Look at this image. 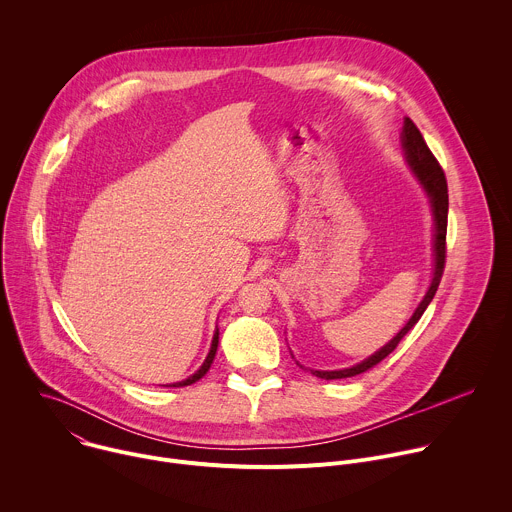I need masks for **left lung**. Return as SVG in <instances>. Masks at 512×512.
Wrapping results in <instances>:
<instances>
[{
    "mask_svg": "<svg viewBox=\"0 0 512 512\" xmlns=\"http://www.w3.org/2000/svg\"><path fill=\"white\" fill-rule=\"evenodd\" d=\"M403 148L407 154V162L413 168V172L417 174L419 182L423 184L425 192L431 198V206H433V216H435V271H433V279L431 285L427 289V294L423 298V302L419 304V308L415 310V314L411 316V320L407 322V326L387 344L383 346L377 354H373L371 358L362 360L360 364L352 369H344V371H312L314 377L318 379H346V377H354L360 373H367L381 360H385L397 346L399 342L405 338V334L419 322V318L423 316L425 308L429 306V302L433 300L437 287H440L442 275H444V267H446V233H448V180L446 174L440 166V162L435 160V156L431 154V150L427 148V143L421 135V131L417 129V125L405 117L403 123Z\"/></svg>",
    "mask_w": 512,
    "mask_h": 512,
    "instance_id": "left-lung-1",
    "label": "left lung"
}]
</instances>
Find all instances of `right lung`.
I'll return each mask as SVG.
<instances>
[{
  "mask_svg": "<svg viewBox=\"0 0 512 512\" xmlns=\"http://www.w3.org/2000/svg\"><path fill=\"white\" fill-rule=\"evenodd\" d=\"M216 346H218V330L214 332V338H212V346H210V352H208V356H206V360H204V364L202 367L192 375V377H188L186 381H180V383H174V385H170V387H186V385H192V383H196L198 379H202L206 373H208V369H210V364H212V360H214V354H216Z\"/></svg>",
  "mask_w": 512,
  "mask_h": 512,
  "instance_id": "obj_1",
  "label": "right lung"
}]
</instances>
